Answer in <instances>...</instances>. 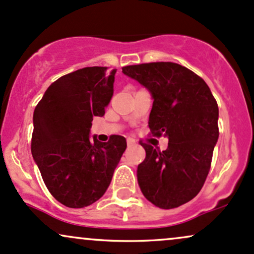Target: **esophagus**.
<instances>
[{"instance_id": "1", "label": "esophagus", "mask_w": 254, "mask_h": 254, "mask_svg": "<svg viewBox=\"0 0 254 254\" xmlns=\"http://www.w3.org/2000/svg\"><path fill=\"white\" fill-rule=\"evenodd\" d=\"M127 145H128V147L135 145V140H134L133 138H127Z\"/></svg>"}]
</instances>
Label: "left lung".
<instances>
[{"instance_id": "1", "label": "left lung", "mask_w": 254, "mask_h": 254, "mask_svg": "<svg viewBox=\"0 0 254 254\" xmlns=\"http://www.w3.org/2000/svg\"><path fill=\"white\" fill-rule=\"evenodd\" d=\"M153 97L148 120L152 135H165L159 151L141 142L146 158L138 165V183L151 203L172 209L199 192L210 170L219 139V107L209 86L191 70L171 62L122 67Z\"/></svg>"}]
</instances>
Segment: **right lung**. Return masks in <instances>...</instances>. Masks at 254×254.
<instances>
[{"label": "right lung", "instance_id": "right-lung-1", "mask_svg": "<svg viewBox=\"0 0 254 254\" xmlns=\"http://www.w3.org/2000/svg\"><path fill=\"white\" fill-rule=\"evenodd\" d=\"M116 70L83 67L45 91L33 114L32 156L51 195L68 208H84L108 189L127 147L126 139L90 140L94 116H103L114 92Z\"/></svg>", "mask_w": 254, "mask_h": 254}]
</instances>
